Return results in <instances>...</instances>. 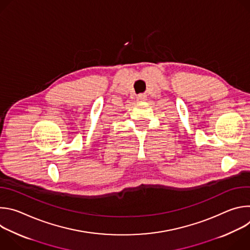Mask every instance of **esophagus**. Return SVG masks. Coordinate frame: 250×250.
<instances>
[{
    "instance_id": "1",
    "label": "esophagus",
    "mask_w": 250,
    "mask_h": 250,
    "mask_svg": "<svg viewBox=\"0 0 250 250\" xmlns=\"http://www.w3.org/2000/svg\"><path fill=\"white\" fill-rule=\"evenodd\" d=\"M136 99L138 102H145L146 100V96L145 94H139V95H137Z\"/></svg>"
}]
</instances>
